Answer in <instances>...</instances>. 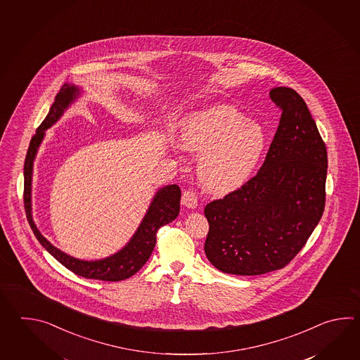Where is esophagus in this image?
Returning a JSON list of instances; mask_svg holds the SVG:
<instances>
[{
    "label": "esophagus",
    "mask_w": 360,
    "mask_h": 360,
    "mask_svg": "<svg viewBox=\"0 0 360 360\" xmlns=\"http://www.w3.org/2000/svg\"><path fill=\"white\" fill-rule=\"evenodd\" d=\"M198 199L195 193L193 191H184L183 197H181V205L189 210H194L197 207Z\"/></svg>",
    "instance_id": "34e87169"
}]
</instances>
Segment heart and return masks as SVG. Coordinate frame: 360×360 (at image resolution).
Returning <instances> with one entry per match:
<instances>
[{
    "label": "heart",
    "instance_id": "1",
    "mask_svg": "<svg viewBox=\"0 0 360 360\" xmlns=\"http://www.w3.org/2000/svg\"><path fill=\"white\" fill-rule=\"evenodd\" d=\"M261 123L247 120L230 105L195 112L181 123L179 143L185 152L200 154L199 181L207 191L226 194L243 186L259 167L268 148Z\"/></svg>",
    "mask_w": 360,
    "mask_h": 360
}]
</instances>
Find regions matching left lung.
Returning <instances> with one entry per match:
<instances>
[{"mask_svg": "<svg viewBox=\"0 0 360 360\" xmlns=\"http://www.w3.org/2000/svg\"><path fill=\"white\" fill-rule=\"evenodd\" d=\"M270 98L282 115L260 171L205 208L207 259L222 273L260 276L301 251L326 203L327 149L304 99L290 87Z\"/></svg>", "mask_w": 360, "mask_h": 360, "instance_id": "8db88e82", "label": "left lung"}]
</instances>
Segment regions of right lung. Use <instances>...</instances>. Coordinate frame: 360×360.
Returning <instances> with one entry per match:
<instances>
[{
  "label": "right lung",
  "instance_id": "right-lung-1",
  "mask_svg": "<svg viewBox=\"0 0 360 360\" xmlns=\"http://www.w3.org/2000/svg\"><path fill=\"white\" fill-rule=\"evenodd\" d=\"M82 92L79 86L72 84H64L60 91L56 94L54 103L49 110V115L41 123L36 135L32 138L30 148L27 152L24 162V207L27 220L31 225L34 236L39 243L51 256L64 265L65 268L73 271L75 274L84 276L87 279H99L105 282H120L134 276L136 271L143 268L150 255L153 252L155 245V236L158 229L174 221L180 211V188L172 184L160 188L155 191L150 205L146 210V214L140 222L136 231L131 237L130 240L122 247L118 252L113 253L108 257L100 260H81L63 252L50 243L46 238L41 234L36 226L32 216V177H33V163L39 152V146L45 139L47 129L58 122L64 115V112L76 101Z\"/></svg>",
  "mask_w": 360,
  "mask_h": 360
}]
</instances>
